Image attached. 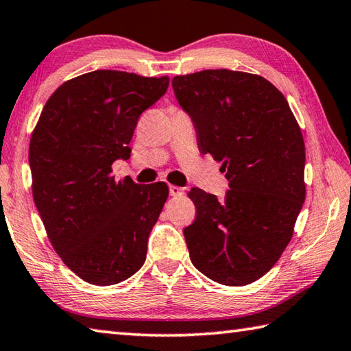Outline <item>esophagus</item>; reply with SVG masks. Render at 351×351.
<instances>
[{
    "instance_id": "obj_1",
    "label": "esophagus",
    "mask_w": 351,
    "mask_h": 351,
    "mask_svg": "<svg viewBox=\"0 0 351 351\" xmlns=\"http://www.w3.org/2000/svg\"><path fill=\"white\" fill-rule=\"evenodd\" d=\"M169 192H170L171 196H175V197L184 195V190L181 187H178V186H170L169 187Z\"/></svg>"
}]
</instances>
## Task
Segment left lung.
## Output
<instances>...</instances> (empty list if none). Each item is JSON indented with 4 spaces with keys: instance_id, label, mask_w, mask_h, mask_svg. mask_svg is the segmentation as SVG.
I'll use <instances>...</instances> for the list:
<instances>
[{
    "instance_id": "8db88e82",
    "label": "left lung",
    "mask_w": 351,
    "mask_h": 351,
    "mask_svg": "<svg viewBox=\"0 0 351 351\" xmlns=\"http://www.w3.org/2000/svg\"><path fill=\"white\" fill-rule=\"evenodd\" d=\"M192 118L202 155L222 162L228 189L218 201L193 187L196 218L184 228L190 259L230 287L263 278L293 237L305 199V145L284 95L259 75L216 69L171 80Z\"/></svg>"
}]
</instances>
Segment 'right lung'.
<instances>
[{
	"mask_svg": "<svg viewBox=\"0 0 351 351\" xmlns=\"http://www.w3.org/2000/svg\"><path fill=\"white\" fill-rule=\"evenodd\" d=\"M169 76L95 70L69 80L43 107L32 132V193L47 238L70 270L93 285H113L141 269L147 239L169 196L165 182L117 181L112 164Z\"/></svg>",
	"mask_w": 351,
	"mask_h": 351,
	"instance_id": "obj_1",
	"label": "right lung"
}]
</instances>
